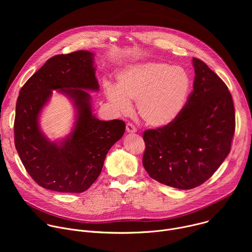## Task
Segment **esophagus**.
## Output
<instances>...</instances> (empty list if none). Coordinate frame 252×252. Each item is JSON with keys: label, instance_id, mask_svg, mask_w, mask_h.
I'll list each match as a JSON object with an SVG mask.
<instances>
[{"label": "esophagus", "instance_id": "1", "mask_svg": "<svg viewBox=\"0 0 252 252\" xmlns=\"http://www.w3.org/2000/svg\"><path fill=\"white\" fill-rule=\"evenodd\" d=\"M126 131L130 132V133H133V132L136 131V127L131 123H127L126 124Z\"/></svg>", "mask_w": 252, "mask_h": 252}]
</instances>
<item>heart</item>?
Here are the masks:
<instances>
[{"label": "heart", "instance_id": "heart-1", "mask_svg": "<svg viewBox=\"0 0 252 252\" xmlns=\"http://www.w3.org/2000/svg\"><path fill=\"white\" fill-rule=\"evenodd\" d=\"M119 87L106 84L104 94L117 112L130 111L137 100L139 117L148 126L164 127L174 123L187 105L191 80L188 71L166 63L150 62L130 65L118 77Z\"/></svg>", "mask_w": 252, "mask_h": 252}]
</instances>
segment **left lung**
Instances as JSON below:
<instances>
[{"instance_id": "left-lung-1", "label": "left lung", "mask_w": 252, "mask_h": 252, "mask_svg": "<svg viewBox=\"0 0 252 252\" xmlns=\"http://www.w3.org/2000/svg\"><path fill=\"white\" fill-rule=\"evenodd\" d=\"M193 91L171 125L143 132L142 164L160 184L194 189L218 170L231 149L235 130L232 96L204 62L192 59Z\"/></svg>"}]
</instances>
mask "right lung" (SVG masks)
Returning a JSON list of instances; mask_svg holds the SVG:
<instances>
[{"label": "right lung", "mask_w": 252, "mask_h": 252, "mask_svg": "<svg viewBox=\"0 0 252 252\" xmlns=\"http://www.w3.org/2000/svg\"><path fill=\"white\" fill-rule=\"evenodd\" d=\"M94 54L77 51L57 55L26 82L20 91L14 123L15 147L31 177L40 187L59 192L80 193L99 176L107 152L126 130L121 120L99 121L92 112L91 95L97 91ZM59 89L77 109V121L60 145L50 142L38 126V115Z\"/></svg>", "instance_id": "obj_1"}]
</instances>
